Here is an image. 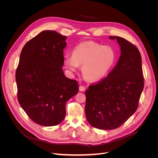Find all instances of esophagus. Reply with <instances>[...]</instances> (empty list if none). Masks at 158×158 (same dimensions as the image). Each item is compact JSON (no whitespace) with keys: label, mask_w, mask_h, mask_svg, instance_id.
I'll list each match as a JSON object with an SVG mask.
<instances>
[{"label":"esophagus","mask_w":158,"mask_h":158,"mask_svg":"<svg viewBox=\"0 0 158 158\" xmlns=\"http://www.w3.org/2000/svg\"><path fill=\"white\" fill-rule=\"evenodd\" d=\"M86 89V88L83 86H79V91H81V92H83V91H85Z\"/></svg>","instance_id":"obj_1"}]
</instances>
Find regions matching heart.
Masks as SVG:
<instances>
[{
	"label": "heart",
	"instance_id": "1",
	"mask_svg": "<svg viewBox=\"0 0 158 158\" xmlns=\"http://www.w3.org/2000/svg\"><path fill=\"white\" fill-rule=\"evenodd\" d=\"M117 53L110 45L94 41H86L74 47L72 56H65L64 63L71 72H76L82 65L84 77L89 81H97L109 73L115 63Z\"/></svg>",
	"mask_w": 158,
	"mask_h": 158
}]
</instances>
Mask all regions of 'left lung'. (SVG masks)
Returning <instances> with one entry per match:
<instances>
[{"instance_id": "obj_1", "label": "left lung", "mask_w": 158, "mask_h": 158, "mask_svg": "<svg viewBox=\"0 0 158 158\" xmlns=\"http://www.w3.org/2000/svg\"><path fill=\"white\" fill-rule=\"evenodd\" d=\"M117 39L121 48L117 64L107 76L85 92V114L90 125L99 129L120 127L136 111L144 87L142 57L127 40Z\"/></svg>"}]
</instances>
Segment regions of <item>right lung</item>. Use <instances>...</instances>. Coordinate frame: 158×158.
I'll return each mask as SVG.
<instances>
[{
  "label": "right lung",
  "mask_w": 158,
  "mask_h": 158,
  "mask_svg": "<svg viewBox=\"0 0 158 158\" xmlns=\"http://www.w3.org/2000/svg\"><path fill=\"white\" fill-rule=\"evenodd\" d=\"M66 37L44 31L26 43L16 70L17 98L28 117L39 125L54 126L64 119L66 103L79 91L62 66Z\"/></svg>",
  "instance_id": "right-lung-1"
}]
</instances>
